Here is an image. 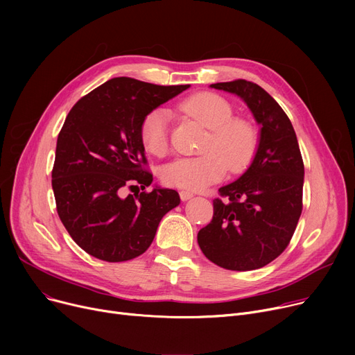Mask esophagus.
Returning a JSON list of instances; mask_svg holds the SVG:
<instances>
[{"instance_id": "esophagus-1", "label": "esophagus", "mask_w": 355, "mask_h": 355, "mask_svg": "<svg viewBox=\"0 0 355 355\" xmlns=\"http://www.w3.org/2000/svg\"><path fill=\"white\" fill-rule=\"evenodd\" d=\"M193 197V194L190 193V191H180V198L182 200V201H187V200H190Z\"/></svg>"}]
</instances>
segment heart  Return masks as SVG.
Segmentation results:
<instances>
[{"instance_id":"b5f03b06","label":"heart","mask_w":355,"mask_h":355,"mask_svg":"<svg viewBox=\"0 0 355 355\" xmlns=\"http://www.w3.org/2000/svg\"><path fill=\"white\" fill-rule=\"evenodd\" d=\"M178 110L209 128V135L201 145L202 155L178 158L162 168L161 181L165 185L201 191L218 182L227 170L237 174L250 165L259 146L257 129L245 118H234L227 99L213 92H200L181 101ZM170 119L165 107H155L144 116L139 137L149 154H166Z\"/></svg>"}]
</instances>
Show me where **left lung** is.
Here are the masks:
<instances>
[{
    "instance_id": "left-lung-1",
    "label": "left lung",
    "mask_w": 355,
    "mask_h": 355,
    "mask_svg": "<svg viewBox=\"0 0 355 355\" xmlns=\"http://www.w3.org/2000/svg\"><path fill=\"white\" fill-rule=\"evenodd\" d=\"M211 87L243 99L262 129L253 162L218 190L213 218L197 241L217 266L254 270L282 254L295 233L302 213L304 161L288 115L265 89L245 79Z\"/></svg>"
}]
</instances>
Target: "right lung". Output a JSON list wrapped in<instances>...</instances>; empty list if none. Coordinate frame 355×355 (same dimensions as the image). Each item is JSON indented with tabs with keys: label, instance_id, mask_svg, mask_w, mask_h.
Segmentation results:
<instances>
[{
	"label": "right lung",
	"instance_id": "right-lung-1",
	"mask_svg": "<svg viewBox=\"0 0 355 355\" xmlns=\"http://www.w3.org/2000/svg\"><path fill=\"white\" fill-rule=\"evenodd\" d=\"M190 85L110 79L74 105L58 137L51 185L63 226L90 256L125 262L142 254L161 218L180 204L175 190L154 189L139 126L144 116ZM142 192L123 196L125 189Z\"/></svg>",
	"mask_w": 355,
	"mask_h": 355
}]
</instances>
